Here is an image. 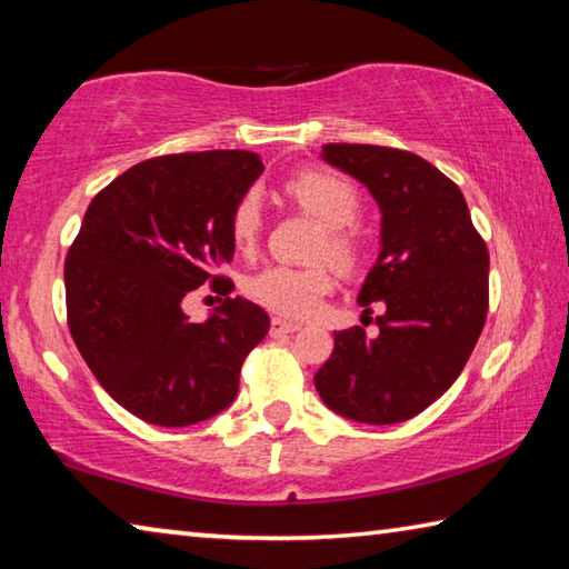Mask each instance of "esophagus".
Instances as JSON below:
<instances>
[{"mask_svg":"<svg viewBox=\"0 0 569 569\" xmlns=\"http://www.w3.org/2000/svg\"><path fill=\"white\" fill-rule=\"evenodd\" d=\"M295 330H300V325L287 322L282 318H272V322H269V335H272V338H279V335H290Z\"/></svg>","mask_w":569,"mask_h":569,"instance_id":"1","label":"esophagus"}]
</instances>
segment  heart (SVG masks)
I'll use <instances>...</instances> for the list:
<instances>
[{
    "instance_id": "heart-1",
    "label": "heart",
    "mask_w": 569,
    "mask_h": 569,
    "mask_svg": "<svg viewBox=\"0 0 569 569\" xmlns=\"http://www.w3.org/2000/svg\"><path fill=\"white\" fill-rule=\"evenodd\" d=\"M284 191L292 201L300 203L322 223L320 254H328L332 262L342 267L356 264L358 239L352 234L350 223L360 213V197L346 176L307 169L290 176L284 181ZM262 197L257 189H249L239 197L231 209L229 231L237 249L251 251L262 231ZM247 297L251 302L262 305L264 310L279 318L305 320L320 310L325 295L332 290V274L328 267H287L272 264L262 272L247 279Z\"/></svg>"
}]
</instances>
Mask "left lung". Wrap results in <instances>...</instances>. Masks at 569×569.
<instances>
[{"mask_svg": "<svg viewBox=\"0 0 569 569\" xmlns=\"http://www.w3.org/2000/svg\"><path fill=\"white\" fill-rule=\"evenodd\" d=\"M322 158L368 186L380 213V254L358 302L378 315V338L335 332L315 388L335 413L400 423L439 400L477 346L489 310V251L449 176L411 151L328 143Z\"/></svg>", "mask_w": 569, "mask_h": 569, "instance_id": "8db88e82", "label": "left lung"}]
</instances>
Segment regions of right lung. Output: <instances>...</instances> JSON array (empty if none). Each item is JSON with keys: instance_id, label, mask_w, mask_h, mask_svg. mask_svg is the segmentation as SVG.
Masks as SVG:
<instances>
[{"instance_id": "add662e5", "label": "right lung", "mask_w": 569, "mask_h": 569, "mask_svg": "<svg viewBox=\"0 0 569 569\" xmlns=\"http://www.w3.org/2000/svg\"><path fill=\"white\" fill-rule=\"evenodd\" d=\"M264 171L249 151L148 158L96 193L64 259L68 328L110 398L146 423L191 426L223 411L269 315L229 297L231 209ZM203 281L227 293L207 323L182 297Z\"/></svg>"}]
</instances>
